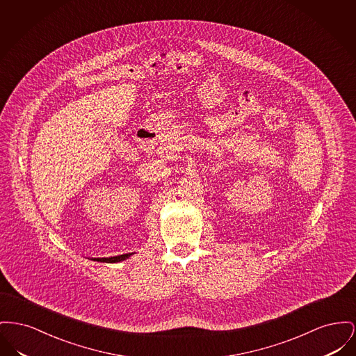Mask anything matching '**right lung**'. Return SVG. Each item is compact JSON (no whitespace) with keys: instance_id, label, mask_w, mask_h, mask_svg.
Returning <instances> with one entry per match:
<instances>
[{"instance_id":"right-lung-1","label":"right lung","mask_w":356,"mask_h":356,"mask_svg":"<svg viewBox=\"0 0 356 356\" xmlns=\"http://www.w3.org/2000/svg\"><path fill=\"white\" fill-rule=\"evenodd\" d=\"M133 252L129 254H122V255H117V257H108V258H91L92 261H98V262H107V264H115V262H121L125 261L126 258H129Z\"/></svg>"}]
</instances>
